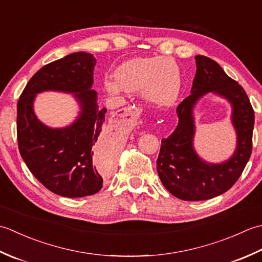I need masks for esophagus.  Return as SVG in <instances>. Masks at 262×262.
Masks as SVG:
<instances>
[{
    "mask_svg": "<svg viewBox=\"0 0 262 262\" xmlns=\"http://www.w3.org/2000/svg\"><path fill=\"white\" fill-rule=\"evenodd\" d=\"M125 111H126V113L129 114V115H131V116H133V117H137L138 116V114H137V112L133 110L132 107H127V108H125Z\"/></svg>",
    "mask_w": 262,
    "mask_h": 262,
    "instance_id": "esophagus-1",
    "label": "esophagus"
}]
</instances>
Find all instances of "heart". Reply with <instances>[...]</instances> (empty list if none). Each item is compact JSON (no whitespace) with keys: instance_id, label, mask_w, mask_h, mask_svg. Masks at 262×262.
<instances>
[{"instance_id":"heart-1","label":"heart","mask_w":262,"mask_h":262,"mask_svg":"<svg viewBox=\"0 0 262 262\" xmlns=\"http://www.w3.org/2000/svg\"><path fill=\"white\" fill-rule=\"evenodd\" d=\"M104 84L112 95L141 92L148 104L167 107L179 98L182 77L178 64L168 57H133L121 63L114 79H106Z\"/></svg>"}]
</instances>
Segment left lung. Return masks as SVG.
Masks as SVG:
<instances>
[{
    "instance_id": "8db88e82",
    "label": "left lung",
    "mask_w": 262,
    "mask_h": 262,
    "mask_svg": "<svg viewBox=\"0 0 262 262\" xmlns=\"http://www.w3.org/2000/svg\"><path fill=\"white\" fill-rule=\"evenodd\" d=\"M195 64L191 95L176 108L179 123L172 135L162 139L157 158V172L163 185L169 193L185 201L211 199L232 188L251 156L254 125V112L242 86L209 57L196 55ZM208 92L226 99L231 105V123L237 133L236 150L221 163L206 162L193 145L194 108Z\"/></svg>"
}]
</instances>
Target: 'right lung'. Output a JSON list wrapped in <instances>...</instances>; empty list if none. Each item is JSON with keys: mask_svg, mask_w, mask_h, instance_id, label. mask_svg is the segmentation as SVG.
I'll use <instances>...</instances> for the list:
<instances>
[{"mask_svg": "<svg viewBox=\"0 0 262 262\" xmlns=\"http://www.w3.org/2000/svg\"><path fill=\"white\" fill-rule=\"evenodd\" d=\"M95 66L96 58L86 52L47 64L31 77L17 105L21 157L45 188L67 198L97 193L103 186L101 174L111 170L114 159L108 137L101 135L107 110L99 107L98 94L92 89ZM44 91L74 95L80 111L70 126L51 128L36 117L35 96Z\"/></svg>", "mask_w": 262, "mask_h": 262, "instance_id": "obj_1", "label": "right lung"}]
</instances>
